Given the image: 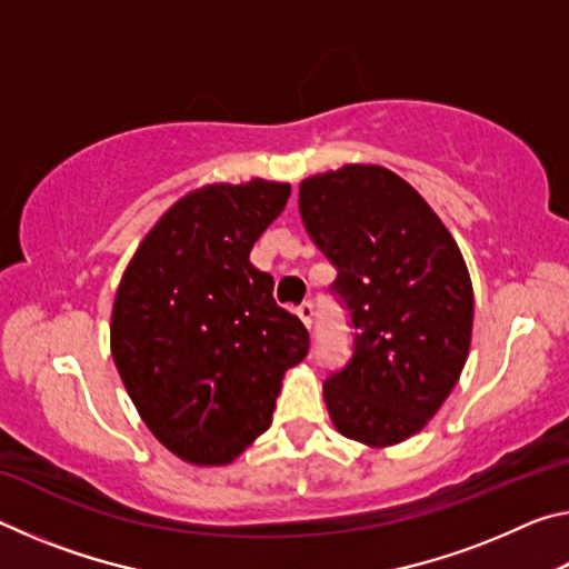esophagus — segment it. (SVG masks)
I'll use <instances>...</instances> for the list:
<instances>
[{"mask_svg":"<svg viewBox=\"0 0 569 569\" xmlns=\"http://www.w3.org/2000/svg\"><path fill=\"white\" fill-rule=\"evenodd\" d=\"M296 313H298V319L303 321L306 329H311V326H313V303H311V301L301 303V306H298Z\"/></svg>","mask_w":569,"mask_h":569,"instance_id":"obj_1","label":"esophagus"}]
</instances>
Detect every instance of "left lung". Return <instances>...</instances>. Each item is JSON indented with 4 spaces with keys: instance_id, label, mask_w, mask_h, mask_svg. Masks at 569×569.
Returning a JSON list of instances; mask_svg holds the SVG:
<instances>
[{
    "instance_id": "1",
    "label": "left lung",
    "mask_w": 569,
    "mask_h": 569,
    "mask_svg": "<svg viewBox=\"0 0 569 569\" xmlns=\"http://www.w3.org/2000/svg\"><path fill=\"white\" fill-rule=\"evenodd\" d=\"M298 210L336 266L353 356L323 383L346 439L393 447L427 427L465 369L475 291L447 226L407 180L343 166L301 180Z\"/></svg>"
}]
</instances>
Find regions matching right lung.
I'll use <instances>...</instances> for the list:
<instances>
[{"label": "right lung", "instance_id": "1", "mask_svg": "<svg viewBox=\"0 0 569 569\" xmlns=\"http://www.w3.org/2000/svg\"><path fill=\"white\" fill-rule=\"evenodd\" d=\"M288 182H216L172 203L134 250L110 351L140 419L188 465L223 467L271 427L283 373L308 353L273 278L248 261Z\"/></svg>", "mask_w": 569, "mask_h": 569}]
</instances>
